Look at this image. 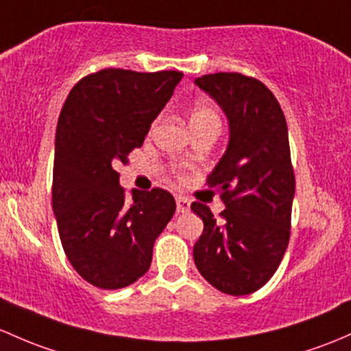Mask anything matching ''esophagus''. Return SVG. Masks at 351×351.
Segmentation results:
<instances>
[{
  "label": "esophagus",
  "mask_w": 351,
  "mask_h": 351,
  "mask_svg": "<svg viewBox=\"0 0 351 351\" xmlns=\"http://www.w3.org/2000/svg\"><path fill=\"white\" fill-rule=\"evenodd\" d=\"M176 210L178 213H186L190 210V200L185 197H176Z\"/></svg>",
  "instance_id": "obj_1"
}]
</instances>
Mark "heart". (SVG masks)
I'll return each mask as SVG.
<instances>
[{
  "label": "heart",
  "instance_id": "obj_1",
  "mask_svg": "<svg viewBox=\"0 0 351 351\" xmlns=\"http://www.w3.org/2000/svg\"><path fill=\"white\" fill-rule=\"evenodd\" d=\"M190 123L191 128H200L205 124H220V116L213 106H210L208 102H197V104L191 108L190 112Z\"/></svg>",
  "mask_w": 351,
  "mask_h": 351
}]
</instances>
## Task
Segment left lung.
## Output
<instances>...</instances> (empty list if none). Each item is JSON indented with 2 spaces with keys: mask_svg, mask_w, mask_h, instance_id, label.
I'll use <instances>...</instances> for the list:
<instances>
[{
  "mask_svg": "<svg viewBox=\"0 0 351 351\" xmlns=\"http://www.w3.org/2000/svg\"><path fill=\"white\" fill-rule=\"evenodd\" d=\"M195 82L219 102L230 124L227 151L206 178L225 204L222 222L206 205L191 204L204 220L195 265L219 291L245 296L274 276L289 243L296 178L286 117L256 77L219 72Z\"/></svg>",
  "mask_w": 351,
  "mask_h": 351,
  "instance_id": "8db88e82",
  "label": "left lung"
}]
</instances>
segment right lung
<instances>
[{"label": "right lung", "mask_w": 351, "mask_h": 351, "mask_svg": "<svg viewBox=\"0 0 351 351\" xmlns=\"http://www.w3.org/2000/svg\"><path fill=\"white\" fill-rule=\"evenodd\" d=\"M178 70L102 69L69 92L55 136L51 205L69 263L101 289H121L146 274L158 235L176 210L163 188L119 186L116 166L141 147L151 123L182 80Z\"/></svg>", "instance_id": "1"}]
</instances>
